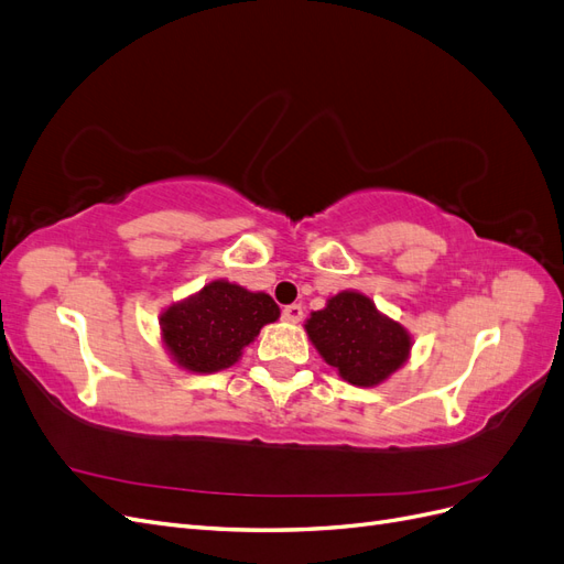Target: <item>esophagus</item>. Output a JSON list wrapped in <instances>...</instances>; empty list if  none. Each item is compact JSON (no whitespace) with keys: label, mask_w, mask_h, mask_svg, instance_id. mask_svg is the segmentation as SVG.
<instances>
[{"label":"esophagus","mask_w":564,"mask_h":564,"mask_svg":"<svg viewBox=\"0 0 564 564\" xmlns=\"http://www.w3.org/2000/svg\"><path fill=\"white\" fill-rule=\"evenodd\" d=\"M282 319H284V322H292V324L301 322V319H303V308H301L299 303L286 305V308L282 311Z\"/></svg>","instance_id":"34e87169"}]
</instances>
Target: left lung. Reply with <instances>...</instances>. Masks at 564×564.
<instances>
[{"label":"left lung","instance_id":"obj_1","mask_svg":"<svg viewBox=\"0 0 564 564\" xmlns=\"http://www.w3.org/2000/svg\"><path fill=\"white\" fill-rule=\"evenodd\" d=\"M305 332L322 360L360 388L383 383L412 350V336L360 292H338L305 319Z\"/></svg>","mask_w":564,"mask_h":564}]
</instances>
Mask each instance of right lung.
<instances>
[{
	"instance_id": "obj_1",
	"label": "right lung",
	"mask_w": 564,
	"mask_h": 564,
	"mask_svg": "<svg viewBox=\"0 0 564 564\" xmlns=\"http://www.w3.org/2000/svg\"><path fill=\"white\" fill-rule=\"evenodd\" d=\"M278 317V303L268 294L216 280L162 313V344L178 367L214 373L240 360L242 350Z\"/></svg>"
}]
</instances>
